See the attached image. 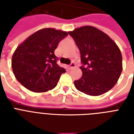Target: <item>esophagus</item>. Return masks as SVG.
<instances>
[{
    "label": "esophagus",
    "instance_id": "esophagus-1",
    "mask_svg": "<svg viewBox=\"0 0 134 134\" xmlns=\"http://www.w3.org/2000/svg\"><path fill=\"white\" fill-rule=\"evenodd\" d=\"M74 67H75V64H74V63H71V65L68 66V69H73V68H74Z\"/></svg>",
    "mask_w": 134,
    "mask_h": 134
}]
</instances>
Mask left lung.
<instances>
[{"instance_id": "left-lung-1", "label": "left lung", "mask_w": 134, "mask_h": 134, "mask_svg": "<svg viewBox=\"0 0 134 134\" xmlns=\"http://www.w3.org/2000/svg\"><path fill=\"white\" fill-rule=\"evenodd\" d=\"M81 53L83 72L74 81L76 88L90 96L106 93L116 84L122 71V57L118 45L108 35L93 26L69 31Z\"/></svg>"}]
</instances>
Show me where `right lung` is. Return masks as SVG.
<instances>
[{"label":"right lung","mask_w":134,"mask_h":134,"mask_svg":"<svg viewBox=\"0 0 134 134\" xmlns=\"http://www.w3.org/2000/svg\"><path fill=\"white\" fill-rule=\"evenodd\" d=\"M67 35L61 30L43 28L17 46L12 55V67L22 86L35 92H47L57 86L65 69L56 63L54 51Z\"/></svg>","instance_id":"right-lung-1"}]
</instances>
